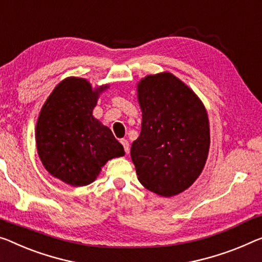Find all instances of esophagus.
I'll return each mask as SVG.
<instances>
[{
    "instance_id": "34e87169",
    "label": "esophagus",
    "mask_w": 262,
    "mask_h": 262,
    "mask_svg": "<svg viewBox=\"0 0 262 262\" xmlns=\"http://www.w3.org/2000/svg\"><path fill=\"white\" fill-rule=\"evenodd\" d=\"M120 143H122V145L124 146V150H125L126 154H128V150H130V144H128L127 140L122 139V140H120Z\"/></svg>"
}]
</instances>
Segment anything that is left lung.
<instances>
[{
	"mask_svg": "<svg viewBox=\"0 0 262 262\" xmlns=\"http://www.w3.org/2000/svg\"><path fill=\"white\" fill-rule=\"evenodd\" d=\"M142 131L131 159L145 188L162 196L191 186L206 164L210 123L206 108L186 84L170 72L148 75L137 84Z\"/></svg>",
	"mask_w": 262,
	"mask_h": 262,
	"instance_id": "left-lung-1",
	"label": "left lung"
}]
</instances>
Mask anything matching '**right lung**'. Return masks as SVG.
Masks as SVG:
<instances>
[{"label":"right lung","mask_w":262,"mask_h":262,"mask_svg":"<svg viewBox=\"0 0 262 262\" xmlns=\"http://www.w3.org/2000/svg\"><path fill=\"white\" fill-rule=\"evenodd\" d=\"M84 78L68 77L46 100L36 124L39 159L52 177L71 186H85L97 178L107 160L125 155L107 126L92 116L99 94Z\"/></svg>","instance_id":"add662e5"}]
</instances>
